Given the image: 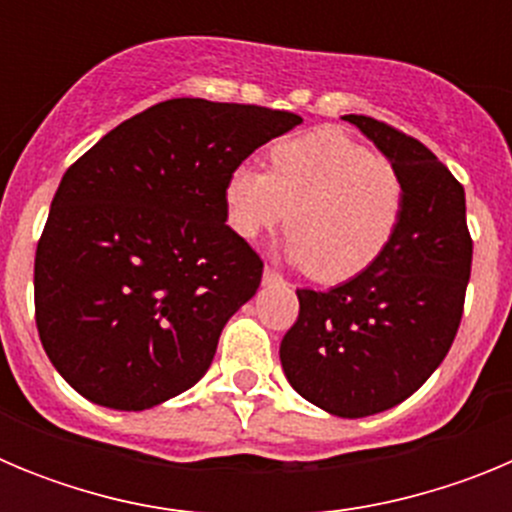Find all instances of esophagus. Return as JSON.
I'll return each mask as SVG.
<instances>
[{"mask_svg":"<svg viewBox=\"0 0 512 512\" xmlns=\"http://www.w3.org/2000/svg\"><path fill=\"white\" fill-rule=\"evenodd\" d=\"M274 282H282V274H279L274 266H266V269H264V284H274Z\"/></svg>","mask_w":512,"mask_h":512,"instance_id":"1","label":"esophagus"}]
</instances>
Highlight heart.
Listing matches in <instances>:
<instances>
[{
  "label": "heart",
  "mask_w": 512,
  "mask_h": 512,
  "mask_svg": "<svg viewBox=\"0 0 512 512\" xmlns=\"http://www.w3.org/2000/svg\"><path fill=\"white\" fill-rule=\"evenodd\" d=\"M402 210L400 171L338 128L277 140L269 174L238 166L225 187L230 228L253 241L289 220V259L318 282H346L377 264Z\"/></svg>",
  "instance_id": "obj_1"
}]
</instances>
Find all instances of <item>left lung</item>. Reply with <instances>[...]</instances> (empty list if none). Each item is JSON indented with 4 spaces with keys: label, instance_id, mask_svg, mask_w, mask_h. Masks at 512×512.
<instances>
[{
    "label": "left lung",
    "instance_id": "left-lung-1",
    "mask_svg": "<svg viewBox=\"0 0 512 512\" xmlns=\"http://www.w3.org/2000/svg\"><path fill=\"white\" fill-rule=\"evenodd\" d=\"M400 171L405 210L387 251L328 292L297 289L300 315L279 359L307 402L366 418L408 400L449 354L464 312L472 235L464 187L420 140L346 115Z\"/></svg>",
    "mask_w": 512,
    "mask_h": 512
}]
</instances>
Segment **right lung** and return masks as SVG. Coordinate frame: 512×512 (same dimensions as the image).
<instances>
[{
	"label": "right lung",
	"instance_id": "add662e5",
	"mask_svg": "<svg viewBox=\"0 0 512 512\" xmlns=\"http://www.w3.org/2000/svg\"><path fill=\"white\" fill-rule=\"evenodd\" d=\"M300 122L256 104L166 99L69 166L35 251V323L79 395L148 410L205 377L264 274L225 225V187Z\"/></svg>",
	"mask_w": 512,
	"mask_h": 512
}]
</instances>
